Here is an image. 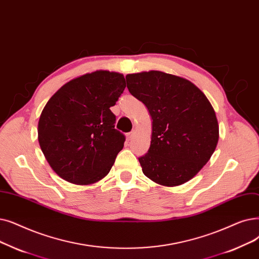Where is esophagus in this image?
Wrapping results in <instances>:
<instances>
[{"mask_svg": "<svg viewBox=\"0 0 259 259\" xmlns=\"http://www.w3.org/2000/svg\"><path fill=\"white\" fill-rule=\"evenodd\" d=\"M133 136H134V131H131V132L127 133V140H128V141H131L132 138H133Z\"/></svg>", "mask_w": 259, "mask_h": 259, "instance_id": "1", "label": "esophagus"}]
</instances>
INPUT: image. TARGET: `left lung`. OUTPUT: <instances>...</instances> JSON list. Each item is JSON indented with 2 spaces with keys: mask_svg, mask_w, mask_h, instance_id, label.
<instances>
[{
  "mask_svg": "<svg viewBox=\"0 0 259 259\" xmlns=\"http://www.w3.org/2000/svg\"><path fill=\"white\" fill-rule=\"evenodd\" d=\"M131 95L152 118L148 152L140 156L143 172L164 186L194 178L216 149L218 121L206 96L190 81L159 71L129 74Z\"/></svg>",
  "mask_w": 259,
  "mask_h": 259,
  "instance_id": "1",
  "label": "left lung"
}]
</instances>
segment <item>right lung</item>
Masks as SVG:
<instances>
[{
  "instance_id": "1",
  "label": "right lung",
  "mask_w": 259,
  "mask_h": 259,
  "mask_svg": "<svg viewBox=\"0 0 259 259\" xmlns=\"http://www.w3.org/2000/svg\"><path fill=\"white\" fill-rule=\"evenodd\" d=\"M126 88L119 73L96 71L65 83L44 107L38 125L41 150L53 170L74 184L106 177L122 149L110 110Z\"/></svg>"
}]
</instances>
